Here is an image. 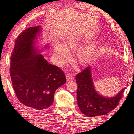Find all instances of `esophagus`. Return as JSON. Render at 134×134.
Masks as SVG:
<instances>
[{"mask_svg":"<svg viewBox=\"0 0 134 134\" xmlns=\"http://www.w3.org/2000/svg\"><path fill=\"white\" fill-rule=\"evenodd\" d=\"M65 76H66L67 81H72L74 79V78L70 74H67Z\"/></svg>","mask_w":134,"mask_h":134,"instance_id":"obj_1","label":"esophagus"}]
</instances>
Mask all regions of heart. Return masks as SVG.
<instances>
[{
	"label": "heart",
	"instance_id": "1",
	"mask_svg": "<svg viewBox=\"0 0 134 134\" xmlns=\"http://www.w3.org/2000/svg\"><path fill=\"white\" fill-rule=\"evenodd\" d=\"M79 42L74 39L70 38L65 42V47L59 42H56L54 45V58L56 64L62 66L70 58V54L68 49H76L79 46ZM95 47L93 45H87L79 49L76 58L80 64H86L93 58L94 53Z\"/></svg>",
	"mask_w": 134,
	"mask_h": 134
}]
</instances>
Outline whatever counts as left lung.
Returning <instances> with one entry per match:
<instances>
[{
  "label": "left lung",
  "mask_w": 134,
  "mask_h": 134,
  "mask_svg": "<svg viewBox=\"0 0 134 134\" xmlns=\"http://www.w3.org/2000/svg\"><path fill=\"white\" fill-rule=\"evenodd\" d=\"M76 99L82 113L89 118L107 114L118 106L126 87L121 89L115 97L109 98L97 93L91 74V67L86 68L75 76Z\"/></svg>",
  "instance_id": "obj_1"
}]
</instances>
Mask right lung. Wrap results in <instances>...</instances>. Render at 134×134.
Listing matches in <instances>:
<instances>
[{
  "mask_svg": "<svg viewBox=\"0 0 134 134\" xmlns=\"http://www.w3.org/2000/svg\"><path fill=\"white\" fill-rule=\"evenodd\" d=\"M40 31V26L30 27L20 33L10 59V74L17 98L35 111L48 109L56 90L66 82L63 71L38 53L35 42Z\"/></svg>",
  "mask_w": 134,
  "mask_h": 134,
  "instance_id": "right-lung-1",
  "label": "right lung"
}]
</instances>
